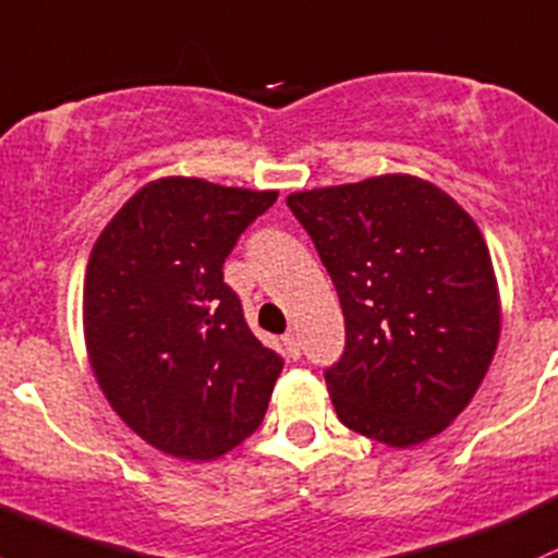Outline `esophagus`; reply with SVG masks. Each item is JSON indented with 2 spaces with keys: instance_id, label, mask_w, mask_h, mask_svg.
I'll list each match as a JSON object with an SVG mask.
<instances>
[{
  "instance_id": "esophagus-1",
  "label": "esophagus",
  "mask_w": 558,
  "mask_h": 558,
  "mask_svg": "<svg viewBox=\"0 0 558 558\" xmlns=\"http://www.w3.org/2000/svg\"><path fill=\"white\" fill-rule=\"evenodd\" d=\"M281 343H284V349H287V353H290V359L301 356V338H298L295 329H290V332L281 338Z\"/></svg>"
}]
</instances>
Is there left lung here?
Returning a JSON list of instances; mask_svg holds the SVG:
<instances>
[{"mask_svg": "<svg viewBox=\"0 0 558 558\" xmlns=\"http://www.w3.org/2000/svg\"><path fill=\"white\" fill-rule=\"evenodd\" d=\"M287 207L345 316V349L325 369L340 423L388 447L445 430L500 338L493 260L471 215L412 175L301 191Z\"/></svg>", "mask_w": 558, "mask_h": 558, "instance_id": "left-lung-1", "label": "left lung"}]
</instances>
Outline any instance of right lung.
I'll list each match as a JSON object with an SVG mask.
<instances>
[{"label": "right lung", "mask_w": 558, "mask_h": 558, "mask_svg": "<svg viewBox=\"0 0 558 558\" xmlns=\"http://www.w3.org/2000/svg\"><path fill=\"white\" fill-rule=\"evenodd\" d=\"M277 196L161 178L95 242L89 364L117 415L161 452L220 458L263 423L284 359L250 332L223 263Z\"/></svg>", "instance_id": "right-lung-1"}]
</instances>
